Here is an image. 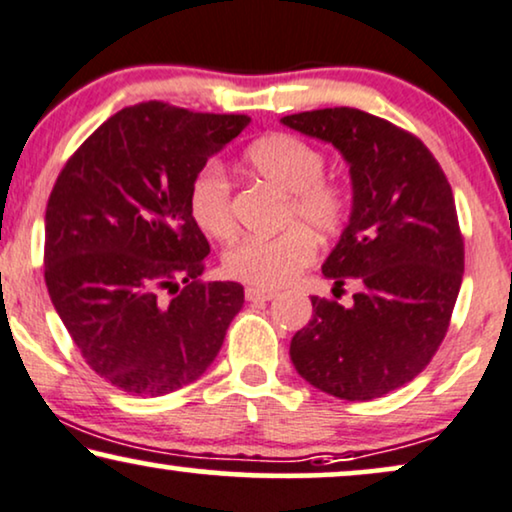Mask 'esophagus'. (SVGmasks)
<instances>
[{
	"mask_svg": "<svg viewBox=\"0 0 512 512\" xmlns=\"http://www.w3.org/2000/svg\"><path fill=\"white\" fill-rule=\"evenodd\" d=\"M274 297H276L274 290L245 288V299H248V302H269V299H274Z\"/></svg>",
	"mask_w": 512,
	"mask_h": 512,
	"instance_id": "esophagus-1",
	"label": "esophagus"
}]
</instances>
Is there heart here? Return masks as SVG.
I'll return each instance as SVG.
<instances>
[{
  "label": "heart",
  "instance_id": "1",
  "mask_svg": "<svg viewBox=\"0 0 512 512\" xmlns=\"http://www.w3.org/2000/svg\"><path fill=\"white\" fill-rule=\"evenodd\" d=\"M252 175L262 177L288 194L283 229L276 236L243 238L224 252L222 267L231 278L252 288H281L316 257L311 234L330 238L349 220L351 196L344 185L325 177V156L302 138L290 133H269L243 152ZM189 215L203 234L229 241L236 234L231 206V185L217 166H203L189 182Z\"/></svg>",
  "mask_w": 512,
  "mask_h": 512
}]
</instances>
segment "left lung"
I'll return each instance as SVG.
<instances>
[{"mask_svg":"<svg viewBox=\"0 0 512 512\" xmlns=\"http://www.w3.org/2000/svg\"><path fill=\"white\" fill-rule=\"evenodd\" d=\"M335 145L349 163V224L323 264L353 304L311 297L313 316L290 342L295 370L323 393L372 400L412 381L438 351L463 278V236L440 163L417 135L353 107L283 117Z\"/></svg>","mask_w":512,"mask_h":512,"instance_id":"1","label":"left lung"}]
</instances>
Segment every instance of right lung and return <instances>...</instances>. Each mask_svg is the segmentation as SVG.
<instances>
[{"label": "right lung", "mask_w": 512, "mask_h": 512, "mask_svg": "<svg viewBox=\"0 0 512 512\" xmlns=\"http://www.w3.org/2000/svg\"><path fill=\"white\" fill-rule=\"evenodd\" d=\"M248 124L140 102L60 170L46 206V288L86 365L121 391L154 398L192 384L241 311L243 285L201 281L210 245L187 192Z\"/></svg>", "instance_id": "obj_1"}]
</instances>
